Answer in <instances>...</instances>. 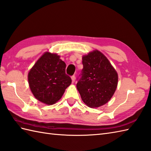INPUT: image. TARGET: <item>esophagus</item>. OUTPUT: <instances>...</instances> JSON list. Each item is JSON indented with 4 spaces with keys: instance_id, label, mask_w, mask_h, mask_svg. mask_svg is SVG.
Returning a JSON list of instances; mask_svg holds the SVG:
<instances>
[{
    "instance_id": "1",
    "label": "esophagus",
    "mask_w": 151,
    "mask_h": 151,
    "mask_svg": "<svg viewBox=\"0 0 151 151\" xmlns=\"http://www.w3.org/2000/svg\"><path fill=\"white\" fill-rule=\"evenodd\" d=\"M71 80H72V83H75V76H73L71 77Z\"/></svg>"
}]
</instances>
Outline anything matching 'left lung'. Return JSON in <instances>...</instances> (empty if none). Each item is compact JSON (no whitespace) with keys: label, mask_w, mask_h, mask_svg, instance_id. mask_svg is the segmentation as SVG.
I'll list each match as a JSON object with an SVG mask.
<instances>
[{"label":"left lung","mask_w":151,"mask_h":151,"mask_svg":"<svg viewBox=\"0 0 151 151\" xmlns=\"http://www.w3.org/2000/svg\"><path fill=\"white\" fill-rule=\"evenodd\" d=\"M83 68L76 87L83 103L91 108L107 104L118 86V73L102 52L95 50L82 56Z\"/></svg>","instance_id":"1"}]
</instances>
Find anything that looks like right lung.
I'll list each match as a JSON object with an SVG mask.
<instances>
[{
	"instance_id": "add662e5",
	"label": "right lung",
	"mask_w": 151,
	"mask_h": 151,
	"mask_svg": "<svg viewBox=\"0 0 151 151\" xmlns=\"http://www.w3.org/2000/svg\"><path fill=\"white\" fill-rule=\"evenodd\" d=\"M65 63L57 53L46 51L37 60L27 75L28 83L35 99L51 106L61 99L71 83L65 74Z\"/></svg>"
}]
</instances>
